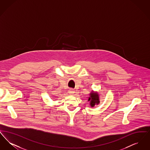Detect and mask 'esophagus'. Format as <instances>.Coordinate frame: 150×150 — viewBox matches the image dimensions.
<instances>
[{"label": "esophagus", "mask_w": 150, "mask_h": 150, "mask_svg": "<svg viewBox=\"0 0 150 150\" xmlns=\"http://www.w3.org/2000/svg\"><path fill=\"white\" fill-rule=\"evenodd\" d=\"M75 93L74 91L72 89H70L69 91V93L70 94V95H74V94Z\"/></svg>", "instance_id": "1"}]
</instances>
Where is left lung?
<instances>
[{"instance_id":"obj_1","label":"left lung","mask_w":150,"mask_h":150,"mask_svg":"<svg viewBox=\"0 0 150 150\" xmlns=\"http://www.w3.org/2000/svg\"><path fill=\"white\" fill-rule=\"evenodd\" d=\"M88 101H90V105L91 107H94L96 105H98L100 103L99 95L97 92L92 91L90 93V97L88 98Z\"/></svg>"}]
</instances>
